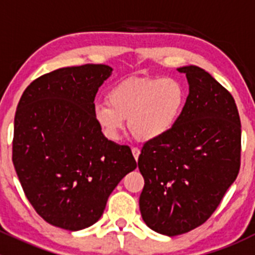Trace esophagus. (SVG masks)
<instances>
[{
	"label": "esophagus",
	"instance_id": "esophagus-1",
	"mask_svg": "<svg viewBox=\"0 0 255 255\" xmlns=\"http://www.w3.org/2000/svg\"><path fill=\"white\" fill-rule=\"evenodd\" d=\"M132 153H133V156H134L135 160H138V158H139V154H140V150L138 148H132Z\"/></svg>",
	"mask_w": 255,
	"mask_h": 255
}]
</instances>
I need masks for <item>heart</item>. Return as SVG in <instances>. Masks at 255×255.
I'll use <instances>...</instances> for the list:
<instances>
[{
  "label": "heart",
  "mask_w": 255,
  "mask_h": 255,
  "mask_svg": "<svg viewBox=\"0 0 255 255\" xmlns=\"http://www.w3.org/2000/svg\"><path fill=\"white\" fill-rule=\"evenodd\" d=\"M109 102L92 106L95 122L110 140H118L126 128L139 142H154L168 134L186 104V87L173 76L129 79L110 91Z\"/></svg>",
  "instance_id": "heart-1"
}]
</instances>
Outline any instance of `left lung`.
<instances>
[{"mask_svg":"<svg viewBox=\"0 0 255 255\" xmlns=\"http://www.w3.org/2000/svg\"><path fill=\"white\" fill-rule=\"evenodd\" d=\"M177 70L189 82L181 116L168 134L144 144L138 158L143 221L169 237L206 222L241 166V120L232 95L199 66Z\"/></svg>","mask_w":255,"mask_h":255,"instance_id":"obj_1","label":"left lung"}]
</instances>
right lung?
<instances>
[{
	"label": "right lung",
	"mask_w": 255,
	"mask_h": 255,
	"mask_svg": "<svg viewBox=\"0 0 255 255\" xmlns=\"http://www.w3.org/2000/svg\"><path fill=\"white\" fill-rule=\"evenodd\" d=\"M112 68H61L32 82L14 116L12 160L25 196L55 227L80 231L101 218L118 182L137 168L129 146L101 132L92 115Z\"/></svg>",
	"instance_id": "obj_1"
}]
</instances>
